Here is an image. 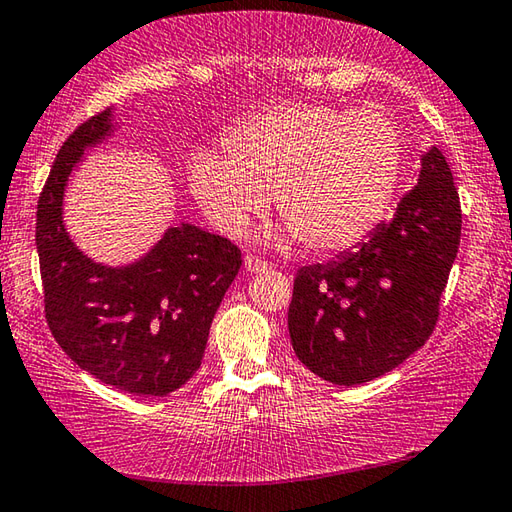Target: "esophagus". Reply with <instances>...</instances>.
<instances>
[{
    "label": "esophagus",
    "mask_w": 512,
    "mask_h": 512,
    "mask_svg": "<svg viewBox=\"0 0 512 512\" xmlns=\"http://www.w3.org/2000/svg\"><path fill=\"white\" fill-rule=\"evenodd\" d=\"M244 264H246V271L248 273H262V271H268V268H271V264L264 262V259L255 257V255H246Z\"/></svg>",
    "instance_id": "34e87169"
}]
</instances>
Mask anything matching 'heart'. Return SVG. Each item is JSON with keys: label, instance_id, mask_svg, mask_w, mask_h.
<instances>
[{"label": "heart", "instance_id": "b5f03b06", "mask_svg": "<svg viewBox=\"0 0 512 512\" xmlns=\"http://www.w3.org/2000/svg\"><path fill=\"white\" fill-rule=\"evenodd\" d=\"M228 155L201 149L189 189L223 235H241L275 194L277 212L307 248L357 246L384 216L402 173L404 144L377 108L284 103L232 126Z\"/></svg>", "mask_w": 512, "mask_h": 512}]
</instances>
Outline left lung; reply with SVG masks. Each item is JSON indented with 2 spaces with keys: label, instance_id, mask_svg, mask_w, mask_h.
Masks as SVG:
<instances>
[{
  "label": "left lung",
  "instance_id": "1",
  "mask_svg": "<svg viewBox=\"0 0 512 512\" xmlns=\"http://www.w3.org/2000/svg\"><path fill=\"white\" fill-rule=\"evenodd\" d=\"M461 219L452 171L431 146L391 221L334 262L298 271L289 305L296 357L325 381L354 386L420 350L438 323Z\"/></svg>",
  "mask_w": 512,
  "mask_h": 512
}]
</instances>
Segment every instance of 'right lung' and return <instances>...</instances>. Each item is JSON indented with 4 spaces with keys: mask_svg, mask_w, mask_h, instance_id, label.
<instances>
[{
    "mask_svg": "<svg viewBox=\"0 0 512 512\" xmlns=\"http://www.w3.org/2000/svg\"><path fill=\"white\" fill-rule=\"evenodd\" d=\"M112 133V110L76 128L42 187L36 246L47 325L76 366L135 395H167L201 368L212 318L241 266L230 239L192 223L169 228L142 259L103 266L63 223L69 173Z\"/></svg>",
    "mask_w": 512,
    "mask_h": 512,
    "instance_id": "1",
    "label": "right lung"
}]
</instances>
